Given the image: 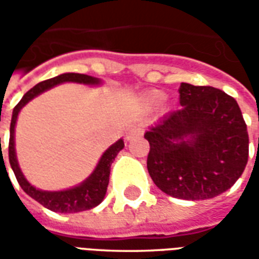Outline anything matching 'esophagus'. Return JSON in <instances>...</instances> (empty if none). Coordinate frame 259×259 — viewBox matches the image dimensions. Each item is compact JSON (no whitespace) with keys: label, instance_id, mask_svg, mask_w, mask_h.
Masks as SVG:
<instances>
[{"label":"esophagus","instance_id":"esophagus-1","mask_svg":"<svg viewBox=\"0 0 259 259\" xmlns=\"http://www.w3.org/2000/svg\"><path fill=\"white\" fill-rule=\"evenodd\" d=\"M141 132H143V129H141L140 126H132V127L126 132V141H132L133 139H136V137H139V136L141 135Z\"/></svg>","mask_w":259,"mask_h":259}]
</instances>
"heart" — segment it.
Returning a JSON list of instances; mask_svg holds the SVG:
<instances>
[{"label": "heart", "mask_w": 259, "mask_h": 259, "mask_svg": "<svg viewBox=\"0 0 259 259\" xmlns=\"http://www.w3.org/2000/svg\"><path fill=\"white\" fill-rule=\"evenodd\" d=\"M163 93L159 90H150L143 93L140 96V104L146 108H152L158 105L163 98Z\"/></svg>", "instance_id": "1"}]
</instances>
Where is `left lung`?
Instances as JSON below:
<instances>
[{"label":"left lung","instance_id":"1","mask_svg":"<svg viewBox=\"0 0 259 259\" xmlns=\"http://www.w3.org/2000/svg\"><path fill=\"white\" fill-rule=\"evenodd\" d=\"M178 111L147 130V169L163 193L208 200L229 190L248 161V133L239 104L209 85L182 83Z\"/></svg>","mask_w":259,"mask_h":259}]
</instances>
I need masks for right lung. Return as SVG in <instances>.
<instances>
[{"label":"right lung","instance_id":"obj_1","mask_svg":"<svg viewBox=\"0 0 259 259\" xmlns=\"http://www.w3.org/2000/svg\"><path fill=\"white\" fill-rule=\"evenodd\" d=\"M62 83H79V84L85 85H100L102 84V80L98 77H93L89 74L81 73H62L59 76H55L53 79L44 80L36 84L33 89L26 93L22 97L19 104L14 108L12 112V119H11V129H9V163L11 168L14 170L16 180L23 189L26 194H29L31 198H34L37 202H40L48 209L59 213H74V212L87 211L94 208L98 204H101L105 193H107L108 183H109V174H111V165L115 161L118 152L124 147V143L122 139H119L116 143L105 150L102 154L100 161L97 163L96 169L91 172V175L85 180L77 186H73L70 189L59 191H47L36 189L34 186L30 185L25 178L23 172L20 170L19 162L16 158V151H15V126L16 120L19 116V112L26 104L31 101L34 97L40 96L44 91L53 89L55 85L62 84ZM1 147V139H0Z\"/></svg>","mask_w":259,"mask_h":259}]
</instances>
